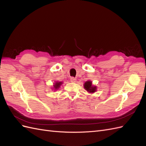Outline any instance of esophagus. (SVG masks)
<instances>
[{
    "label": "esophagus",
    "mask_w": 146,
    "mask_h": 146,
    "mask_svg": "<svg viewBox=\"0 0 146 146\" xmlns=\"http://www.w3.org/2000/svg\"><path fill=\"white\" fill-rule=\"evenodd\" d=\"M70 82L72 83H75L76 82V78H75L74 77H71L70 78Z\"/></svg>",
    "instance_id": "obj_1"
}]
</instances>
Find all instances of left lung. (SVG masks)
Segmentation results:
<instances>
[{"mask_svg": "<svg viewBox=\"0 0 146 146\" xmlns=\"http://www.w3.org/2000/svg\"><path fill=\"white\" fill-rule=\"evenodd\" d=\"M83 86H84V88H85V90L91 94L94 93V92L97 91V86L92 85V81L91 80H88L85 82V83H84Z\"/></svg>", "mask_w": 146, "mask_h": 146, "instance_id": "8db88e82", "label": "left lung"}]
</instances>
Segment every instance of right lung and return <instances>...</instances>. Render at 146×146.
Masks as SVG:
<instances>
[{"label": "right lung", "instance_id": "1", "mask_svg": "<svg viewBox=\"0 0 146 146\" xmlns=\"http://www.w3.org/2000/svg\"><path fill=\"white\" fill-rule=\"evenodd\" d=\"M63 84V82H58V81H56L54 83V85H53V88H52V90H54L56 91V90H58L59 88H60L61 85H62Z\"/></svg>", "mask_w": 146, "mask_h": 146}]
</instances>
